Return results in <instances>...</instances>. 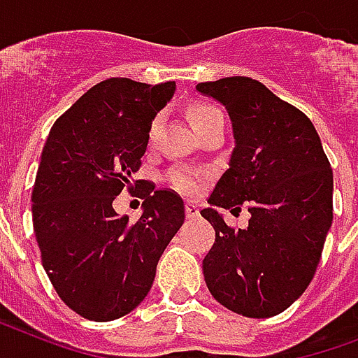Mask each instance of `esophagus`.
Wrapping results in <instances>:
<instances>
[{"mask_svg": "<svg viewBox=\"0 0 358 358\" xmlns=\"http://www.w3.org/2000/svg\"><path fill=\"white\" fill-rule=\"evenodd\" d=\"M185 213H187V218H196L199 215L198 205L192 203V201H187V205H185Z\"/></svg>", "mask_w": 358, "mask_h": 358, "instance_id": "34e87169", "label": "esophagus"}]
</instances>
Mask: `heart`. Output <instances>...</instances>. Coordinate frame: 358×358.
Segmentation results:
<instances>
[{
  "label": "heart",
  "instance_id": "1",
  "mask_svg": "<svg viewBox=\"0 0 358 358\" xmlns=\"http://www.w3.org/2000/svg\"><path fill=\"white\" fill-rule=\"evenodd\" d=\"M217 113L220 112L215 106H209V104H194L188 110V119H190L192 129H196V127L203 124L207 119L217 115ZM157 124H159V119H155L153 124H151V132H155ZM168 181H170V185L176 188L177 192L194 194L198 192L199 187H201V173L196 170H190V168H176L173 171H170Z\"/></svg>",
  "mask_w": 358,
  "mask_h": 358
}]
</instances>
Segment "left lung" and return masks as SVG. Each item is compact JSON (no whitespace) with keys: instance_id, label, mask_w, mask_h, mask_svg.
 Wrapping results in <instances>:
<instances>
[{"instance_id":"8db88e82","label":"left lung","mask_w":358,"mask_h":358,"mask_svg":"<svg viewBox=\"0 0 358 358\" xmlns=\"http://www.w3.org/2000/svg\"><path fill=\"white\" fill-rule=\"evenodd\" d=\"M226 106L235 148L201 217L217 231L205 284L235 314L271 317L312 282L332 224V170L314 124L262 82L231 76L196 85ZM246 201L251 220L229 229L217 206Z\"/></svg>"}]
</instances>
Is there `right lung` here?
<instances>
[{"mask_svg":"<svg viewBox=\"0 0 358 358\" xmlns=\"http://www.w3.org/2000/svg\"><path fill=\"white\" fill-rule=\"evenodd\" d=\"M173 91L176 82L104 80L55 121L44 143L31 194L33 229L54 289L85 320L132 312L185 222V203L173 190L134 181L151 123ZM123 189L144 198L136 224L113 210Z\"/></svg>","mask_w":358,"mask_h":358,"instance_id":"right-lung-1","label":"right lung"}]
</instances>
